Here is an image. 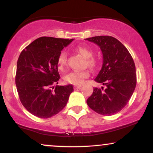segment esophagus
Returning <instances> with one entry per match:
<instances>
[{"label": "esophagus", "instance_id": "1", "mask_svg": "<svg viewBox=\"0 0 153 153\" xmlns=\"http://www.w3.org/2000/svg\"><path fill=\"white\" fill-rule=\"evenodd\" d=\"M82 86V85H74V88L75 89H77V88H80V87Z\"/></svg>", "mask_w": 153, "mask_h": 153}]
</instances>
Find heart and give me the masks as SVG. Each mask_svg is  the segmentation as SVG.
Returning a JSON list of instances; mask_svg holds the SVG:
<instances>
[{
  "instance_id": "heart-1",
  "label": "heart",
  "mask_w": 153,
  "mask_h": 153,
  "mask_svg": "<svg viewBox=\"0 0 153 153\" xmlns=\"http://www.w3.org/2000/svg\"><path fill=\"white\" fill-rule=\"evenodd\" d=\"M76 50L82 54L85 58L87 59V64L91 67H94L96 65V59L93 57V51L91 48L84 46H78L76 47ZM67 59V53L65 51L60 52L57 58V65L59 68H62L65 65ZM89 76L88 71H73L65 75V80L68 83L73 85H80L83 82L84 80Z\"/></svg>"
}]
</instances>
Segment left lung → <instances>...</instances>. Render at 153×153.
<instances>
[{"label": "left lung", "mask_w": 153, "mask_h": 153, "mask_svg": "<svg viewBox=\"0 0 153 153\" xmlns=\"http://www.w3.org/2000/svg\"><path fill=\"white\" fill-rule=\"evenodd\" d=\"M85 39L97 45L102 52V68L94 80L106 86L105 89L94 88L87 104L99 114H115L127 105L136 87L134 60L127 49L113 36Z\"/></svg>", "instance_id": "obj_1"}]
</instances>
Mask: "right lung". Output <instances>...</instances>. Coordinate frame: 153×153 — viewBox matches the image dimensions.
<instances>
[{
	"instance_id": "right-lung-1",
	"label": "right lung",
	"mask_w": 153,
	"mask_h": 153,
	"mask_svg": "<svg viewBox=\"0 0 153 153\" xmlns=\"http://www.w3.org/2000/svg\"><path fill=\"white\" fill-rule=\"evenodd\" d=\"M73 41L42 36L21 52L17 61L16 85L19 99L33 115L47 119L62 111L73 91L71 84L56 85L59 77L57 58L64 47Z\"/></svg>"
}]
</instances>
